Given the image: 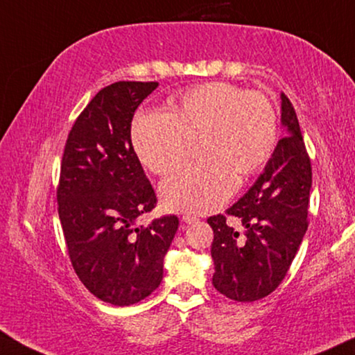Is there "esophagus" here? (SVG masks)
Masks as SVG:
<instances>
[{
	"mask_svg": "<svg viewBox=\"0 0 355 355\" xmlns=\"http://www.w3.org/2000/svg\"><path fill=\"white\" fill-rule=\"evenodd\" d=\"M182 221H184V223H187V225H191V223H196V221H198V218H196V216H193V215L184 214L182 216Z\"/></svg>",
	"mask_w": 355,
	"mask_h": 355,
	"instance_id": "obj_1",
	"label": "esophagus"
}]
</instances>
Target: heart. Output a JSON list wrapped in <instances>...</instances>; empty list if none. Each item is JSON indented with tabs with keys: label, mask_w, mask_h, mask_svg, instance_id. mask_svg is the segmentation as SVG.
<instances>
[{
	"label": "heart",
	"mask_w": 355,
	"mask_h": 355,
	"mask_svg": "<svg viewBox=\"0 0 355 355\" xmlns=\"http://www.w3.org/2000/svg\"><path fill=\"white\" fill-rule=\"evenodd\" d=\"M140 162L167 173L187 161L191 141L200 140L204 162L172 173L161 184L168 210L207 214L218 209L241 178L260 172L277 141V113L260 92L231 83H207L171 100V114L141 111L130 130Z\"/></svg>",
	"instance_id": "heart-1"
}]
</instances>
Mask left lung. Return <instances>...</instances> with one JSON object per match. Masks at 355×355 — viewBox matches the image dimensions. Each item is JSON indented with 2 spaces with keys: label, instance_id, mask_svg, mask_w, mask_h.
I'll return each mask as SVG.
<instances>
[{
  "label": "left lung",
  "instance_id": "left-lung-1",
  "mask_svg": "<svg viewBox=\"0 0 355 355\" xmlns=\"http://www.w3.org/2000/svg\"><path fill=\"white\" fill-rule=\"evenodd\" d=\"M280 124L285 137L248 191L230 207L241 220L239 234L225 215L210 216L214 230L211 284L234 301L261 300L279 287L308 231L311 161L293 105L280 94Z\"/></svg>",
  "mask_w": 355,
  "mask_h": 355
}]
</instances>
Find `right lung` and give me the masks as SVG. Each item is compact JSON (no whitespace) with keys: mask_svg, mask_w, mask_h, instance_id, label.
Masks as SVG:
<instances>
[{"mask_svg":"<svg viewBox=\"0 0 355 355\" xmlns=\"http://www.w3.org/2000/svg\"><path fill=\"white\" fill-rule=\"evenodd\" d=\"M156 87L137 81L103 87L73 124L63 151L57 202L70 260L84 287L114 306L139 303L159 287L178 230L175 215L137 225L157 199L132 146L130 123Z\"/></svg>","mask_w":355,"mask_h":355,"instance_id":"right-lung-1","label":"right lung"}]
</instances>
